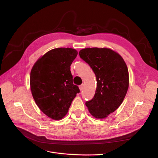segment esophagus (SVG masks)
Listing matches in <instances>:
<instances>
[{"label":"esophagus","mask_w":158,"mask_h":158,"mask_svg":"<svg viewBox=\"0 0 158 158\" xmlns=\"http://www.w3.org/2000/svg\"><path fill=\"white\" fill-rule=\"evenodd\" d=\"M79 89H80V91H82V90H83V89H84V85H83V84L80 85V86H79Z\"/></svg>","instance_id":"1"}]
</instances>
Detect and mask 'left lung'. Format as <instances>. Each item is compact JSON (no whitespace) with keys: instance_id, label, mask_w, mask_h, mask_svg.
<instances>
[{"instance_id":"8db88e82","label":"left lung","mask_w":158,"mask_h":158,"mask_svg":"<svg viewBox=\"0 0 158 158\" xmlns=\"http://www.w3.org/2000/svg\"><path fill=\"white\" fill-rule=\"evenodd\" d=\"M95 74L94 98L85 102L92 116L103 118L121 106L128 88V68L120 55L107 48H86L79 52Z\"/></svg>"}]
</instances>
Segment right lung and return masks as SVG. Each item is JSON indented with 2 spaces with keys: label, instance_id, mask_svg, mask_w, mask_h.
Returning a JSON list of instances; mask_svg holds the SVG:
<instances>
[{
  "label": "right lung",
  "instance_id": "add662e5",
  "mask_svg": "<svg viewBox=\"0 0 158 158\" xmlns=\"http://www.w3.org/2000/svg\"><path fill=\"white\" fill-rule=\"evenodd\" d=\"M78 55L72 48L48 51L33 65L30 88L37 106L47 116L60 120L68 113L72 102L80 92L73 84L70 65Z\"/></svg>",
  "mask_w": 158,
  "mask_h": 158
}]
</instances>
